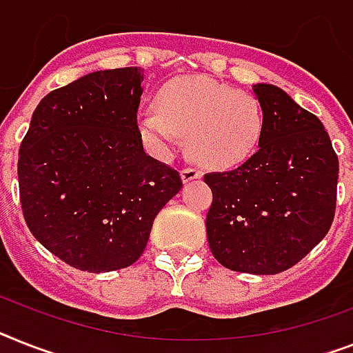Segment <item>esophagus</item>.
<instances>
[{
  "label": "esophagus",
  "mask_w": 353,
  "mask_h": 353,
  "mask_svg": "<svg viewBox=\"0 0 353 353\" xmlns=\"http://www.w3.org/2000/svg\"><path fill=\"white\" fill-rule=\"evenodd\" d=\"M180 174H182L183 182H191V180L200 179V176H202V171L198 170V168H193V165H185V168L180 171Z\"/></svg>",
  "instance_id": "34e87169"
}]
</instances>
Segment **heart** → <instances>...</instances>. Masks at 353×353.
<instances>
[{"mask_svg":"<svg viewBox=\"0 0 353 353\" xmlns=\"http://www.w3.org/2000/svg\"><path fill=\"white\" fill-rule=\"evenodd\" d=\"M142 139L165 151L176 133L188 135L189 153L203 164L231 168L260 145L265 113L256 95L203 75H185L157 93V110L137 117Z\"/></svg>","mask_w":353,"mask_h":353,"instance_id":"b5f03b06","label":"heart"}]
</instances>
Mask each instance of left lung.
I'll return each instance as SVG.
<instances>
[{
	"label": "left lung",
	"mask_w": 353,
	"mask_h": 353,
	"mask_svg": "<svg viewBox=\"0 0 353 353\" xmlns=\"http://www.w3.org/2000/svg\"><path fill=\"white\" fill-rule=\"evenodd\" d=\"M265 113L260 150L232 171L203 176L212 256L249 274H278L325 238L336 214L339 160L314 113L272 84H256Z\"/></svg>",
	"instance_id": "obj_1"
}]
</instances>
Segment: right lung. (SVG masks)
Masks as SVG:
<instances>
[{"instance_id":"1","label":"right lung","mask_w":353,"mask_h":353,"mask_svg":"<svg viewBox=\"0 0 353 353\" xmlns=\"http://www.w3.org/2000/svg\"><path fill=\"white\" fill-rule=\"evenodd\" d=\"M141 68L103 70L50 92L19 145L25 222L70 267L110 272L135 263L179 171L145 155L137 128Z\"/></svg>"}]
</instances>
